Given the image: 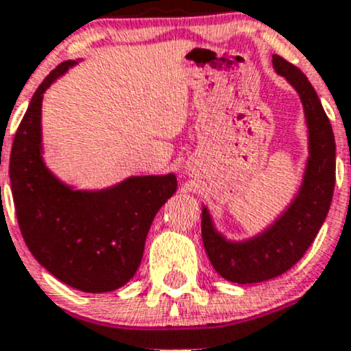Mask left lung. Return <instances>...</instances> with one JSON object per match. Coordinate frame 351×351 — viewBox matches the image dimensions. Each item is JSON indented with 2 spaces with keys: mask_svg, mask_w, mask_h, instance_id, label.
<instances>
[{
  "mask_svg": "<svg viewBox=\"0 0 351 351\" xmlns=\"http://www.w3.org/2000/svg\"><path fill=\"white\" fill-rule=\"evenodd\" d=\"M276 73L298 92L308 128V158L303 182L290 205L259 234L243 241L227 240L202 207V240L210 263L221 278L238 285L278 278L303 258L315 240L332 204L335 185V138L314 86L301 70L272 56Z\"/></svg>",
  "mask_w": 351,
  "mask_h": 351,
  "instance_id": "8db88e82",
  "label": "left lung"
}]
</instances>
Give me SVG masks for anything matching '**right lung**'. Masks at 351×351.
<instances>
[{
  "mask_svg": "<svg viewBox=\"0 0 351 351\" xmlns=\"http://www.w3.org/2000/svg\"><path fill=\"white\" fill-rule=\"evenodd\" d=\"M61 62L34 93L10 151V189L23 240L41 267L82 292L126 285L142 261L151 221L175 195L176 176H130L99 191L73 189L43 160V93L75 66Z\"/></svg>",
  "mask_w": 351,
  "mask_h": 351,
  "instance_id": "1",
  "label": "right lung"
}]
</instances>
